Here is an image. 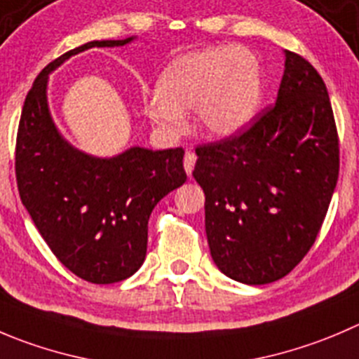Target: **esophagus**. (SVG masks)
Here are the masks:
<instances>
[{"instance_id": "34e87169", "label": "esophagus", "mask_w": 359, "mask_h": 359, "mask_svg": "<svg viewBox=\"0 0 359 359\" xmlns=\"http://www.w3.org/2000/svg\"><path fill=\"white\" fill-rule=\"evenodd\" d=\"M196 153L194 151H187L185 153V160H183V167H185V172L187 176H192V170H194V165H196Z\"/></svg>"}]
</instances>
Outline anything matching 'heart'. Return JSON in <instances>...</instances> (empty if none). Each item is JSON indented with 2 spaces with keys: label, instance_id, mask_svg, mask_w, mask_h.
<instances>
[{
  "label": "heart",
  "instance_id": "1",
  "mask_svg": "<svg viewBox=\"0 0 359 359\" xmlns=\"http://www.w3.org/2000/svg\"><path fill=\"white\" fill-rule=\"evenodd\" d=\"M262 97L257 56L245 47L213 46L170 61L156 91L144 102L146 118L167 135L183 128V114L196 111V126L211 139H229L254 119Z\"/></svg>",
  "mask_w": 359,
  "mask_h": 359
}]
</instances>
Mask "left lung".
I'll use <instances>...</instances> for the list:
<instances>
[{
	"instance_id": "obj_1",
	"label": "left lung",
	"mask_w": 359,
	"mask_h": 359,
	"mask_svg": "<svg viewBox=\"0 0 359 359\" xmlns=\"http://www.w3.org/2000/svg\"><path fill=\"white\" fill-rule=\"evenodd\" d=\"M276 102L240 137L199 146L211 257L229 278L264 285L306 255L339 180V137L324 81L284 50Z\"/></svg>"
}]
</instances>
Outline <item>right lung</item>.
<instances>
[{
  "instance_id": "obj_1",
  "label": "right lung",
  "mask_w": 359,
  "mask_h": 359,
  "mask_svg": "<svg viewBox=\"0 0 359 359\" xmlns=\"http://www.w3.org/2000/svg\"><path fill=\"white\" fill-rule=\"evenodd\" d=\"M134 40H93L47 65L24 100L17 132L20 201L61 264L91 284L121 282L141 268L153 208L187 182L185 151L132 146L105 158L81 151L57 130L47 86L75 54Z\"/></svg>"
}]
</instances>
